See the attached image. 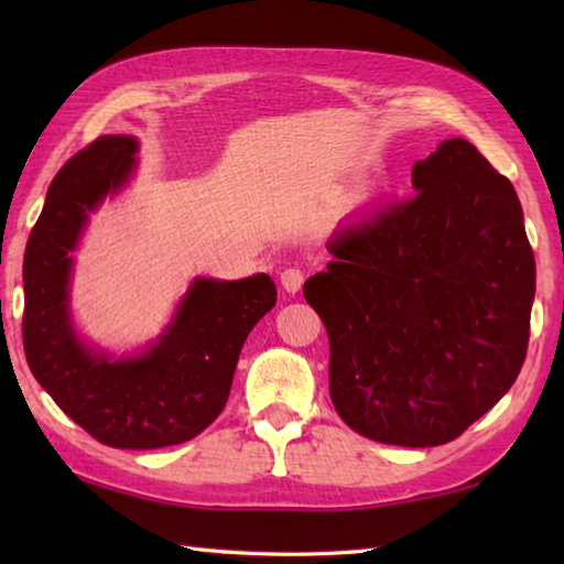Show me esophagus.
Instances as JSON below:
<instances>
[{
	"label": "esophagus",
	"mask_w": 564,
	"mask_h": 564,
	"mask_svg": "<svg viewBox=\"0 0 564 564\" xmlns=\"http://www.w3.org/2000/svg\"><path fill=\"white\" fill-rule=\"evenodd\" d=\"M281 285L285 293H297L303 285V271L301 269H285L281 273Z\"/></svg>",
	"instance_id": "1"
}]
</instances>
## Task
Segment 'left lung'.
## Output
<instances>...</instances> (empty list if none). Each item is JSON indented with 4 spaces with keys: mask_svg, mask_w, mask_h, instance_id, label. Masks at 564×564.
Masks as SVG:
<instances>
[{
    "mask_svg": "<svg viewBox=\"0 0 564 564\" xmlns=\"http://www.w3.org/2000/svg\"><path fill=\"white\" fill-rule=\"evenodd\" d=\"M412 188L339 227L303 293L329 337L334 410L366 438L429 448L517 380L535 259L517 191L467 140L416 162Z\"/></svg>",
    "mask_w": 564,
    "mask_h": 564,
    "instance_id": "left-lung-1",
    "label": "left lung"
}]
</instances>
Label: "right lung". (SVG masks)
<instances>
[{
  "label": "right lung",
  "instance_id": "obj_1",
  "mask_svg": "<svg viewBox=\"0 0 564 564\" xmlns=\"http://www.w3.org/2000/svg\"><path fill=\"white\" fill-rule=\"evenodd\" d=\"M133 135H101L53 178L23 254V351L33 378L87 434L111 448L176 446L213 424L230 398L239 351L275 305L271 275L194 279L158 339L133 356L84 341L69 307L89 215L135 172Z\"/></svg>",
  "mask_w": 564,
  "mask_h": 564
}]
</instances>
